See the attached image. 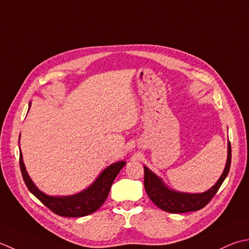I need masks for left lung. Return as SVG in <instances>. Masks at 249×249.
<instances>
[{
  "label": "left lung",
  "instance_id": "1",
  "mask_svg": "<svg viewBox=\"0 0 249 249\" xmlns=\"http://www.w3.org/2000/svg\"><path fill=\"white\" fill-rule=\"evenodd\" d=\"M231 165V144L228 143V159L225 171L220 176L219 180L213 186L210 190L203 194H182L167 189L165 185L158 176H156L153 172L147 167H144V186L145 190L148 195L149 199L153 201L159 209L163 210L172 214H179V213L196 212L203 209L209 204L211 200L217 194L222 182L229 173Z\"/></svg>",
  "mask_w": 249,
  "mask_h": 249
}]
</instances>
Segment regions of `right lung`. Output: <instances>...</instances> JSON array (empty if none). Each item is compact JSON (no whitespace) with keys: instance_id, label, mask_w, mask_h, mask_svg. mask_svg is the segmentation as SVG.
I'll list each match as a JSON object with an SVG mask.
<instances>
[{"instance_id":"add662e5","label":"right lung","mask_w":249,"mask_h":249,"mask_svg":"<svg viewBox=\"0 0 249 249\" xmlns=\"http://www.w3.org/2000/svg\"><path fill=\"white\" fill-rule=\"evenodd\" d=\"M19 164L21 170L22 178L28 189L48 207L54 214L62 217H84L92 214L100 209L108 196L110 187L118 175L120 170L124 166L125 162L120 161L111 164L102 172L98 179L87 190L72 196H48L40 192L30 178L22 161V154H19Z\"/></svg>"}]
</instances>
